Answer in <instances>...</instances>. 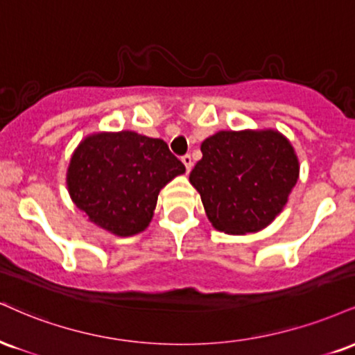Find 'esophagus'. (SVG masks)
I'll use <instances>...</instances> for the list:
<instances>
[{
    "instance_id": "esophagus-1",
    "label": "esophagus",
    "mask_w": 355,
    "mask_h": 355,
    "mask_svg": "<svg viewBox=\"0 0 355 355\" xmlns=\"http://www.w3.org/2000/svg\"><path fill=\"white\" fill-rule=\"evenodd\" d=\"M182 162H183V165H185L187 173H189L190 170H191V165H193V162H191V157L190 155H183L182 157Z\"/></svg>"
}]
</instances>
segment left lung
Returning <instances> with one entry per match:
<instances>
[{"label":"left lung","mask_w":355,"mask_h":355,"mask_svg":"<svg viewBox=\"0 0 355 355\" xmlns=\"http://www.w3.org/2000/svg\"><path fill=\"white\" fill-rule=\"evenodd\" d=\"M190 173L218 232L246 234L266 228L283 211L300 177L291 142L277 130H221L202 142Z\"/></svg>","instance_id":"1"}]
</instances>
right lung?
<instances>
[{
	"instance_id": "add662e5",
	"label": "right lung",
	"mask_w": 355,
	"mask_h": 355,
	"mask_svg": "<svg viewBox=\"0 0 355 355\" xmlns=\"http://www.w3.org/2000/svg\"><path fill=\"white\" fill-rule=\"evenodd\" d=\"M185 172L168 145L132 130L97 132L72 153L67 190L89 221L115 236L150 223L160 190Z\"/></svg>"
}]
</instances>
